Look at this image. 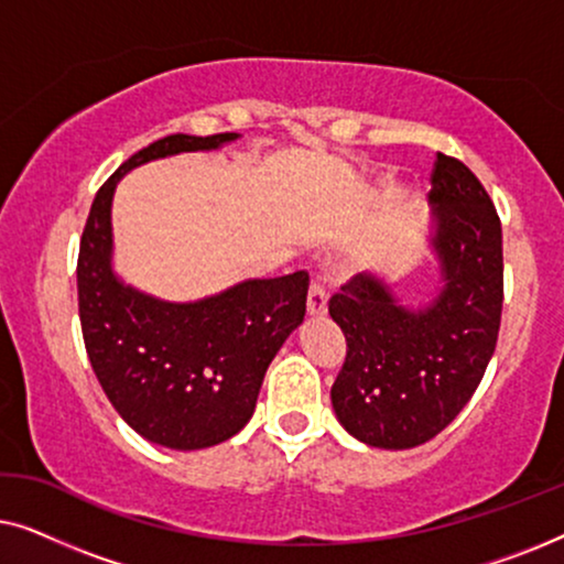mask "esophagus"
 <instances>
[{
    "instance_id": "obj_1",
    "label": "esophagus",
    "mask_w": 564,
    "mask_h": 564,
    "mask_svg": "<svg viewBox=\"0 0 564 564\" xmlns=\"http://www.w3.org/2000/svg\"><path fill=\"white\" fill-rule=\"evenodd\" d=\"M326 288H323L321 282H313L311 290H307V303H305V311L307 315H323L326 313Z\"/></svg>"
}]
</instances>
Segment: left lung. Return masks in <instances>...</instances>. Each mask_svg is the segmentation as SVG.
Listing matches in <instances>:
<instances>
[{
  "instance_id": "8db88e82",
  "label": "left lung",
  "mask_w": 564,
  "mask_h": 564,
  "mask_svg": "<svg viewBox=\"0 0 564 564\" xmlns=\"http://www.w3.org/2000/svg\"><path fill=\"white\" fill-rule=\"evenodd\" d=\"M442 288L429 305H400L388 284L357 274L328 303L346 336L330 403L354 438L413 449L457 419L496 351L503 311V234L496 205L459 159L431 172Z\"/></svg>"
}]
</instances>
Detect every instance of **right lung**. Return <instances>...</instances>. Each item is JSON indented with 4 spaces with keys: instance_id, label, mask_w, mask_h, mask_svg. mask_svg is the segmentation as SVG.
I'll return each instance as SVG.
<instances>
[{
    "instance_id": "add662e5",
    "label": "right lung",
    "mask_w": 564,
    "mask_h": 564,
    "mask_svg": "<svg viewBox=\"0 0 564 564\" xmlns=\"http://www.w3.org/2000/svg\"><path fill=\"white\" fill-rule=\"evenodd\" d=\"M236 138L174 133L145 145L99 187L82 234L76 290L91 369L122 421L169 449H205L249 423L267 367L305 318L307 272L249 280L197 303L143 295L112 274V195L145 161Z\"/></svg>"
}]
</instances>
